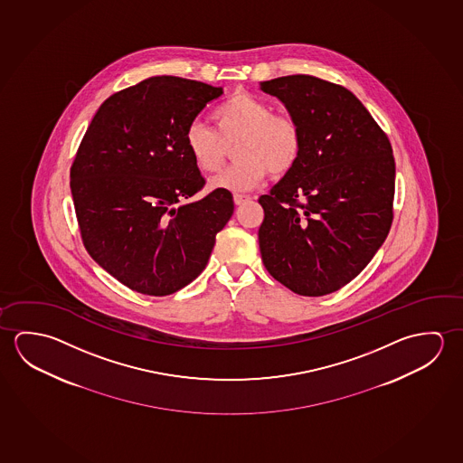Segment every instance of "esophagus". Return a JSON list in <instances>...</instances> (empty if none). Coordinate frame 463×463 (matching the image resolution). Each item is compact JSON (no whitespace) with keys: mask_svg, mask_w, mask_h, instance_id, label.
Returning <instances> with one entry per match:
<instances>
[{"mask_svg":"<svg viewBox=\"0 0 463 463\" xmlns=\"http://www.w3.org/2000/svg\"><path fill=\"white\" fill-rule=\"evenodd\" d=\"M249 200H250V197H249V195H239V194H237V195H234L235 205H243V203H245V202H249Z\"/></svg>","mask_w":463,"mask_h":463,"instance_id":"esophagus-1","label":"esophagus"}]
</instances>
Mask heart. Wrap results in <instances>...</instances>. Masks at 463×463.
<instances>
[{
  "label": "heart",
  "mask_w": 463,
  "mask_h": 463,
  "mask_svg": "<svg viewBox=\"0 0 463 463\" xmlns=\"http://www.w3.org/2000/svg\"><path fill=\"white\" fill-rule=\"evenodd\" d=\"M216 130L192 122L185 130V148L202 173H218L226 161V145L234 146L237 163L210 181L212 189L247 192L271 173L288 175L304 150V134L298 122L274 114L271 105L250 93H234L212 114Z\"/></svg>",
  "instance_id": "obj_1"
}]
</instances>
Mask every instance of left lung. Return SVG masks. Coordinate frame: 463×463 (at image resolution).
Listing matches in <instances>:
<instances>
[{"mask_svg":"<svg viewBox=\"0 0 463 463\" xmlns=\"http://www.w3.org/2000/svg\"><path fill=\"white\" fill-rule=\"evenodd\" d=\"M260 89L286 105L304 134L297 166L258 198L261 260L298 296H326L362 273L386 241L394 218L392 146L342 85L297 74Z\"/></svg>","mask_w":463,"mask_h":463,"instance_id":"1","label":"left lung"}]
</instances>
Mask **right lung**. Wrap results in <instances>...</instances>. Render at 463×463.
I'll return each mask as SVG.
<instances>
[{
	"mask_svg": "<svg viewBox=\"0 0 463 463\" xmlns=\"http://www.w3.org/2000/svg\"><path fill=\"white\" fill-rule=\"evenodd\" d=\"M221 95L183 77L145 79L103 101L77 150L71 192L82 242L136 292L169 296L190 284L234 213L229 190L185 202L205 185L185 130Z\"/></svg>",
	"mask_w": 463,
	"mask_h": 463,
	"instance_id": "add662e5",
	"label": "right lung"
}]
</instances>
